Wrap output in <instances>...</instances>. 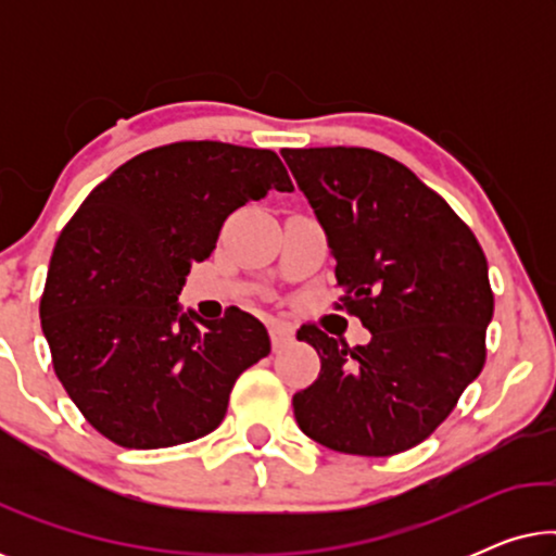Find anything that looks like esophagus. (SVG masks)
Listing matches in <instances>:
<instances>
[{"label":"esophagus","instance_id":"34e87169","mask_svg":"<svg viewBox=\"0 0 556 556\" xmlns=\"http://www.w3.org/2000/svg\"><path fill=\"white\" fill-rule=\"evenodd\" d=\"M268 331H270V341H273V349H276V352L280 346L291 344V341H293V331L288 329L286 324H270Z\"/></svg>","mask_w":556,"mask_h":556}]
</instances>
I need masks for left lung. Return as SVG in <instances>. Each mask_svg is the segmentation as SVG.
Masks as SVG:
<instances>
[{"label":"left lung","mask_w":556,"mask_h":556,"mask_svg":"<svg viewBox=\"0 0 556 556\" xmlns=\"http://www.w3.org/2000/svg\"><path fill=\"white\" fill-rule=\"evenodd\" d=\"M337 257L341 306L371 331L349 346L301 326L321 359L293 394L311 440L387 458L438 430L485 364L489 263L470 227L397 159L362 147L283 149Z\"/></svg>","instance_id":"obj_1"}]
</instances>
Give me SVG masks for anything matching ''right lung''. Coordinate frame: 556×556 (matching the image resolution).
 <instances>
[{
  "label": "right lung",
  "instance_id": "add662e5",
  "mask_svg": "<svg viewBox=\"0 0 556 556\" xmlns=\"http://www.w3.org/2000/svg\"><path fill=\"white\" fill-rule=\"evenodd\" d=\"M270 189H293L276 151L174 141L121 164L63 227L42 333L67 397L111 443L154 451L207 435L238 377L270 354L245 311L202 321L177 306L225 219Z\"/></svg>",
  "mask_w": 556,
  "mask_h": 556
}]
</instances>
